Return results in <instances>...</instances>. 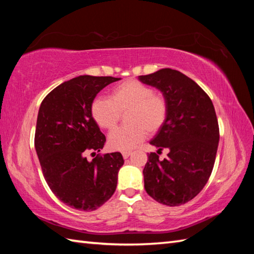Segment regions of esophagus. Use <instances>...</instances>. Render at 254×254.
<instances>
[{
  "label": "esophagus",
  "mask_w": 254,
  "mask_h": 254,
  "mask_svg": "<svg viewBox=\"0 0 254 254\" xmlns=\"http://www.w3.org/2000/svg\"><path fill=\"white\" fill-rule=\"evenodd\" d=\"M131 154H132L131 150H127V152H123V153H122V156H123L124 159H127V158L130 157Z\"/></svg>",
  "instance_id": "34e87169"
}]
</instances>
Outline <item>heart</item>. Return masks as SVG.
Instances as JSON below:
<instances>
[{
  "label": "heart",
  "instance_id": "obj_1",
  "mask_svg": "<svg viewBox=\"0 0 254 254\" xmlns=\"http://www.w3.org/2000/svg\"><path fill=\"white\" fill-rule=\"evenodd\" d=\"M127 113V127H117L108 135V145L113 150L132 149L149 133L157 132L168 117V101L164 96L154 95L153 88L137 80H127L112 90L111 99L97 97L91 102L90 112L102 128L116 126L120 112Z\"/></svg>",
  "mask_w": 254,
  "mask_h": 254
}]
</instances>
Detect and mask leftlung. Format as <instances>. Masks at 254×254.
<instances>
[{"label":"left lung","mask_w":254,"mask_h":254,"mask_svg":"<svg viewBox=\"0 0 254 254\" xmlns=\"http://www.w3.org/2000/svg\"><path fill=\"white\" fill-rule=\"evenodd\" d=\"M157 88L168 101V117L149 144L167 148L168 157L148 154L143 170L144 187L156 201L178 206L201 192L212 174L219 128L212 100L187 75L172 68L138 76Z\"/></svg>","instance_id":"1"}]
</instances>
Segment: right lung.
<instances>
[{"instance_id":"1","label":"right lung","mask_w":254,"mask_h":254,"mask_svg":"<svg viewBox=\"0 0 254 254\" xmlns=\"http://www.w3.org/2000/svg\"><path fill=\"white\" fill-rule=\"evenodd\" d=\"M121 78L80 75L48 94L38 112L35 148L45 179L55 195L79 210H95L115 193L124 164L121 153L93 160L85 154L102 149L106 136L90 106L106 86Z\"/></svg>"}]
</instances>
